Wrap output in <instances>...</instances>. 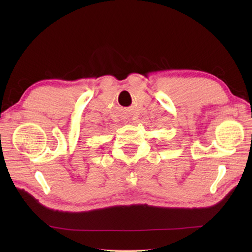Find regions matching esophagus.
Here are the masks:
<instances>
[{"instance_id":"34e87169","label":"esophagus","mask_w":252,"mask_h":252,"mask_svg":"<svg viewBox=\"0 0 252 252\" xmlns=\"http://www.w3.org/2000/svg\"><path fill=\"white\" fill-rule=\"evenodd\" d=\"M126 123H127V122H130V121H129V119H127V118H126Z\"/></svg>"}]
</instances>
